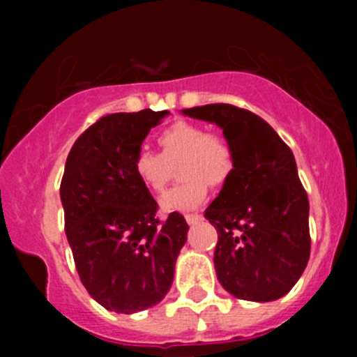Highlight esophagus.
Masks as SVG:
<instances>
[{"mask_svg":"<svg viewBox=\"0 0 357 357\" xmlns=\"http://www.w3.org/2000/svg\"><path fill=\"white\" fill-rule=\"evenodd\" d=\"M185 219L188 225H197V222L202 221V215L200 214H186Z\"/></svg>","mask_w":357,"mask_h":357,"instance_id":"obj_1","label":"esophagus"}]
</instances>
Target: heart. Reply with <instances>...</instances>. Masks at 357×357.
Returning a JSON list of instances; mask_svg holds the SVG:
<instances>
[{
	"label": "heart",
	"instance_id": "heart-1",
	"mask_svg": "<svg viewBox=\"0 0 357 357\" xmlns=\"http://www.w3.org/2000/svg\"><path fill=\"white\" fill-rule=\"evenodd\" d=\"M160 155L138 150L132 157V174L153 193H160L171 178L167 164L181 160L178 169L183 179L160 199L165 211H192L207 199L208 185L221 186L231 178L235 153L228 139L208 135L199 124L178 121L158 132Z\"/></svg>",
	"mask_w": 357,
	"mask_h": 357
}]
</instances>
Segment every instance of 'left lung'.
<instances>
[{
	"instance_id": "8db88e82",
	"label": "left lung",
	"mask_w": 357,
	"mask_h": 357,
	"mask_svg": "<svg viewBox=\"0 0 357 357\" xmlns=\"http://www.w3.org/2000/svg\"><path fill=\"white\" fill-rule=\"evenodd\" d=\"M218 124L235 153V169L205 218L218 229L215 275L236 298L271 302L291 290L311 252L309 200L294 153L275 129L228 103L185 109Z\"/></svg>"
}]
</instances>
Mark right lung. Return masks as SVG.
Here are the masks:
<instances>
[{"label":"right lung","mask_w":357,"mask_h":357,"mask_svg":"<svg viewBox=\"0 0 357 357\" xmlns=\"http://www.w3.org/2000/svg\"><path fill=\"white\" fill-rule=\"evenodd\" d=\"M167 110L119 112L89 126L68 152L60 199L75 269L109 311L132 314L158 304L174 278L188 225L157 218V202L132 174V157Z\"/></svg>","instance_id":"right-lung-1"}]
</instances>
